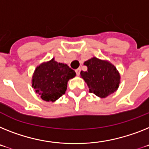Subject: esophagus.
I'll return each instance as SVG.
<instances>
[{
	"instance_id": "1",
	"label": "esophagus",
	"mask_w": 149,
	"mask_h": 149,
	"mask_svg": "<svg viewBox=\"0 0 149 149\" xmlns=\"http://www.w3.org/2000/svg\"><path fill=\"white\" fill-rule=\"evenodd\" d=\"M80 70H81L80 68H78L76 70V72H77V76H79V73H80Z\"/></svg>"
}]
</instances>
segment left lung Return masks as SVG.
Wrapping results in <instances>:
<instances>
[{
  "label": "left lung",
  "instance_id": "8db88e82",
  "mask_svg": "<svg viewBox=\"0 0 149 149\" xmlns=\"http://www.w3.org/2000/svg\"><path fill=\"white\" fill-rule=\"evenodd\" d=\"M84 65L87 71H81L80 75L89 88V92L100 98H106L118 88L120 76L117 68L107 61L92 57Z\"/></svg>",
  "mask_w": 149,
  "mask_h": 149
}]
</instances>
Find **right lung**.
I'll list each match as a JSON object with an SVG mask.
<instances>
[{"label":"right lung","instance_id":"right-lung-1","mask_svg":"<svg viewBox=\"0 0 149 149\" xmlns=\"http://www.w3.org/2000/svg\"><path fill=\"white\" fill-rule=\"evenodd\" d=\"M76 72L67 64L58 63L54 58L36 67L32 76V88L46 102H55L65 94L69 79Z\"/></svg>","mask_w":149,"mask_h":149}]
</instances>
